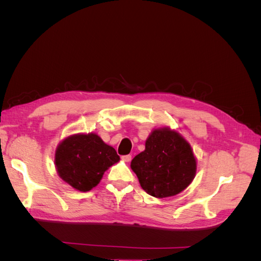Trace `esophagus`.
<instances>
[{"label": "esophagus", "mask_w": 261, "mask_h": 261, "mask_svg": "<svg viewBox=\"0 0 261 261\" xmlns=\"http://www.w3.org/2000/svg\"><path fill=\"white\" fill-rule=\"evenodd\" d=\"M122 160L124 162H129L132 160V155L130 154H126V155H123L122 156Z\"/></svg>", "instance_id": "1"}]
</instances>
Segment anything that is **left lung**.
I'll return each mask as SVG.
<instances>
[{
	"label": "left lung",
	"instance_id": "8db88e82",
	"mask_svg": "<svg viewBox=\"0 0 261 261\" xmlns=\"http://www.w3.org/2000/svg\"><path fill=\"white\" fill-rule=\"evenodd\" d=\"M130 162L141 188L155 198L183 192L195 178L197 160L188 141L168 126L154 128Z\"/></svg>",
	"mask_w": 261,
	"mask_h": 261
}]
</instances>
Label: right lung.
<instances>
[{"label": "right lung", "instance_id": "right-lung-1", "mask_svg": "<svg viewBox=\"0 0 261 261\" xmlns=\"http://www.w3.org/2000/svg\"><path fill=\"white\" fill-rule=\"evenodd\" d=\"M120 161L115 149L94 133L75 134L63 139L55 150L59 176L80 192L96 187L105 172Z\"/></svg>", "mask_w": 261, "mask_h": 261}]
</instances>
